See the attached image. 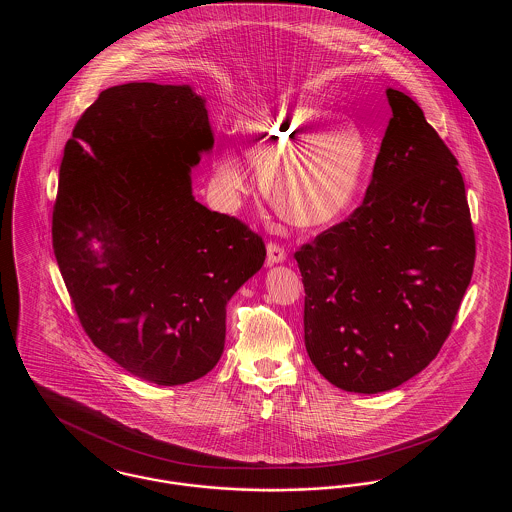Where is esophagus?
<instances>
[{
	"mask_svg": "<svg viewBox=\"0 0 512 512\" xmlns=\"http://www.w3.org/2000/svg\"><path fill=\"white\" fill-rule=\"evenodd\" d=\"M288 257L286 249L276 242H270L267 245V265H276V263H284Z\"/></svg>",
	"mask_w": 512,
	"mask_h": 512,
	"instance_id": "1",
	"label": "esophagus"
}]
</instances>
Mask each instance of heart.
I'll list each match as a JSON object with an SVG mask.
<instances>
[{"mask_svg":"<svg viewBox=\"0 0 512 512\" xmlns=\"http://www.w3.org/2000/svg\"><path fill=\"white\" fill-rule=\"evenodd\" d=\"M238 128L282 219L324 228L351 209L368 165V142L353 122L334 124L326 111L278 98L247 113ZM219 171L226 190H244V171L232 151L222 153Z\"/></svg>","mask_w":512,"mask_h":512,"instance_id":"1","label":"heart"}]
</instances>
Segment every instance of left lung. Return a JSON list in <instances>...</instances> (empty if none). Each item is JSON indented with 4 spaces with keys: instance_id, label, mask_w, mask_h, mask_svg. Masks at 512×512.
<instances>
[{
    "instance_id": "left-lung-1",
    "label": "left lung",
    "mask_w": 512,
    "mask_h": 512,
    "mask_svg": "<svg viewBox=\"0 0 512 512\" xmlns=\"http://www.w3.org/2000/svg\"><path fill=\"white\" fill-rule=\"evenodd\" d=\"M386 96L393 115L363 205L295 251L307 353L355 393L397 388L436 359L476 259L455 155L413 99Z\"/></svg>"
}]
</instances>
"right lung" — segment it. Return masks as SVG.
Instances as JSON below:
<instances>
[{
    "label": "right lung",
    "mask_w": 512,
    "mask_h": 512,
    "mask_svg": "<svg viewBox=\"0 0 512 512\" xmlns=\"http://www.w3.org/2000/svg\"><path fill=\"white\" fill-rule=\"evenodd\" d=\"M215 144L190 86L107 88L74 124L59 167L53 251L92 343L130 374L180 386L219 363L226 303L267 249L192 195Z\"/></svg>",
    "instance_id": "obj_1"
}]
</instances>
